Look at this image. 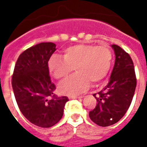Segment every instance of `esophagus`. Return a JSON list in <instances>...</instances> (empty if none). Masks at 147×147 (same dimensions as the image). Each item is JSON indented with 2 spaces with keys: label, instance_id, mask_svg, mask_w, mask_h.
Segmentation results:
<instances>
[{
  "label": "esophagus",
  "instance_id": "obj_1",
  "mask_svg": "<svg viewBox=\"0 0 147 147\" xmlns=\"http://www.w3.org/2000/svg\"><path fill=\"white\" fill-rule=\"evenodd\" d=\"M82 98L83 96H69V99H80Z\"/></svg>",
  "mask_w": 147,
  "mask_h": 147
}]
</instances>
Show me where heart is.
<instances>
[{
  "label": "heart",
  "mask_w": 147,
  "mask_h": 147,
  "mask_svg": "<svg viewBox=\"0 0 147 147\" xmlns=\"http://www.w3.org/2000/svg\"><path fill=\"white\" fill-rule=\"evenodd\" d=\"M64 60L53 56L49 61V70L56 80L67 78L74 68L77 73L59 85L63 94L72 95L86 90L90 82L97 84L107 76L113 54L106 45L78 44L64 49Z\"/></svg>",
  "instance_id": "heart-1"
}]
</instances>
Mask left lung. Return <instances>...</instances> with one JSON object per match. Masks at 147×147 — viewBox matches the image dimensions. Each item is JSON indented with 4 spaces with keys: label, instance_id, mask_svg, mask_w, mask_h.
Segmentation results:
<instances>
[{
    "label": "left lung",
    "instance_id": "8db88e82",
    "mask_svg": "<svg viewBox=\"0 0 147 147\" xmlns=\"http://www.w3.org/2000/svg\"><path fill=\"white\" fill-rule=\"evenodd\" d=\"M116 60L110 80L105 88L93 95L95 108L89 113L90 120L101 127L118 122L126 113L136 87L134 64L130 55L117 45H113Z\"/></svg>",
    "mask_w": 147,
    "mask_h": 147
}]
</instances>
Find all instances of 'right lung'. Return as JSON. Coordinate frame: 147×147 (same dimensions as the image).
<instances>
[{
    "label": "right lung",
    "instance_id": "right-lung-1",
    "mask_svg": "<svg viewBox=\"0 0 147 147\" xmlns=\"http://www.w3.org/2000/svg\"><path fill=\"white\" fill-rule=\"evenodd\" d=\"M56 50L53 42H41L24 51L18 57L11 86L20 112L41 127H50L60 121L66 96L57 97L50 80L48 62Z\"/></svg>",
    "mask_w": 147,
    "mask_h": 147
}]
</instances>
